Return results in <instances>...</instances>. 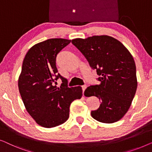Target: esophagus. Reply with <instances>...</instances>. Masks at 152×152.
Returning a JSON list of instances; mask_svg holds the SVG:
<instances>
[{
  "instance_id": "1",
  "label": "esophagus",
  "mask_w": 152,
  "mask_h": 152,
  "mask_svg": "<svg viewBox=\"0 0 152 152\" xmlns=\"http://www.w3.org/2000/svg\"><path fill=\"white\" fill-rule=\"evenodd\" d=\"M87 88V85H84L82 86V89H83V96H84V91L85 90V89Z\"/></svg>"
}]
</instances>
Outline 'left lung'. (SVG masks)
Here are the masks:
<instances>
[{
	"label": "left lung",
	"mask_w": 152,
	"mask_h": 152,
	"mask_svg": "<svg viewBox=\"0 0 152 152\" xmlns=\"http://www.w3.org/2000/svg\"><path fill=\"white\" fill-rule=\"evenodd\" d=\"M72 42L100 76V84L85 91V96H94L101 101L91 116L104 123L119 121L127 112L137 89L134 58L121 42L109 36L76 38Z\"/></svg>",
	"instance_id": "obj_1"
}]
</instances>
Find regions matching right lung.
I'll use <instances>...</instances> for the list:
<instances>
[{"mask_svg":"<svg viewBox=\"0 0 152 152\" xmlns=\"http://www.w3.org/2000/svg\"><path fill=\"white\" fill-rule=\"evenodd\" d=\"M71 42L51 38L36 44L25 55L18 78L23 103L36 123L43 127H56L69 118L70 104L82 97L81 87H69L67 80L58 73L57 54ZM61 79L60 88L54 85Z\"/></svg>","mask_w":152,"mask_h":152,"instance_id":"right-lung-1","label":"right lung"}]
</instances>
